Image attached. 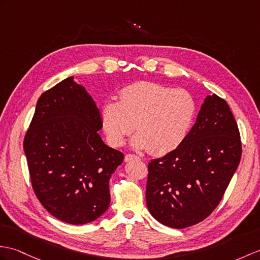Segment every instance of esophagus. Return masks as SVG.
Here are the masks:
<instances>
[{"mask_svg": "<svg viewBox=\"0 0 260 260\" xmlns=\"http://www.w3.org/2000/svg\"><path fill=\"white\" fill-rule=\"evenodd\" d=\"M134 159H140V157H138V156H136V155H133V154H127L125 156V161H132Z\"/></svg>", "mask_w": 260, "mask_h": 260, "instance_id": "1", "label": "esophagus"}]
</instances>
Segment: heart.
<instances>
[{"instance_id": "1", "label": "heart", "mask_w": 260, "mask_h": 260, "mask_svg": "<svg viewBox=\"0 0 260 260\" xmlns=\"http://www.w3.org/2000/svg\"><path fill=\"white\" fill-rule=\"evenodd\" d=\"M197 104L188 90L153 82H137L119 92V101H106L101 107V120L112 146L119 147L133 137L135 148H147L164 155L186 140L196 117Z\"/></svg>"}]
</instances>
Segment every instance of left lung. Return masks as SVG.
<instances>
[{"label":"left lung","mask_w":260,"mask_h":260,"mask_svg":"<svg viewBox=\"0 0 260 260\" xmlns=\"http://www.w3.org/2000/svg\"><path fill=\"white\" fill-rule=\"evenodd\" d=\"M241 157L238 126L225 100L208 95L178 148L148 164L146 204L160 224L182 229L213 213Z\"/></svg>","instance_id":"obj_1"}]
</instances>
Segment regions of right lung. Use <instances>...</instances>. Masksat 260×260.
Wrapping results in <instances>:
<instances>
[{
  "label": "right lung",
  "mask_w": 260,
  "mask_h": 260,
  "mask_svg": "<svg viewBox=\"0 0 260 260\" xmlns=\"http://www.w3.org/2000/svg\"><path fill=\"white\" fill-rule=\"evenodd\" d=\"M102 127L92 96L71 76L40 96L24 137L36 197L68 224H87L110 206L108 183L124 155L103 142Z\"/></svg>",
  "instance_id": "obj_1"
}]
</instances>
